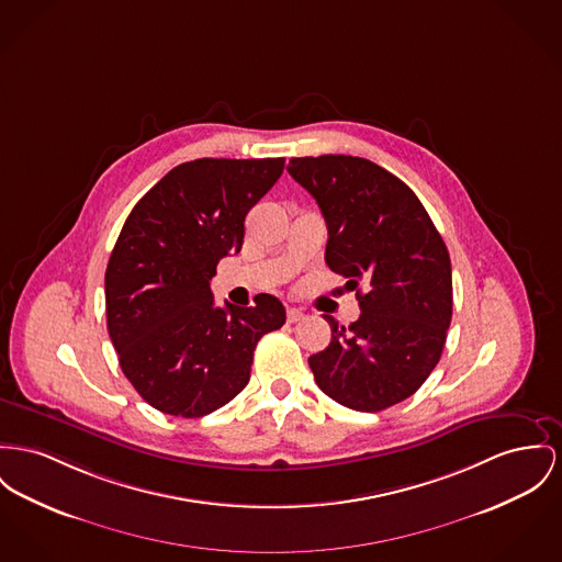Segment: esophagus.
I'll return each mask as SVG.
<instances>
[{"instance_id": "obj_1", "label": "esophagus", "mask_w": 562, "mask_h": 562, "mask_svg": "<svg viewBox=\"0 0 562 562\" xmlns=\"http://www.w3.org/2000/svg\"><path fill=\"white\" fill-rule=\"evenodd\" d=\"M302 317H304V313H302L300 308H296V306H288V322H290V324H296Z\"/></svg>"}]
</instances>
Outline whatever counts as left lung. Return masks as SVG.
Returning <instances> with one entry per match:
<instances>
[{
	"instance_id": "8db88e82",
	"label": "left lung",
	"mask_w": 562,
	"mask_h": 562,
	"mask_svg": "<svg viewBox=\"0 0 562 562\" xmlns=\"http://www.w3.org/2000/svg\"><path fill=\"white\" fill-rule=\"evenodd\" d=\"M288 172L322 209L326 263L360 302V317L338 326L308 358L322 392L356 412L405 398L437 367L451 322V263L417 195L364 157H294Z\"/></svg>"
}]
</instances>
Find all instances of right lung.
Returning <instances> with one entry per match:
<instances>
[{
	"instance_id": "right-lung-1",
	"label": "right lung",
	"mask_w": 562,
	"mask_h": 562,
	"mask_svg": "<svg viewBox=\"0 0 562 562\" xmlns=\"http://www.w3.org/2000/svg\"><path fill=\"white\" fill-rule=\"evenodd\" d=\"M283 157H202L172 168L132 209L106 266V326L121 371L157 412L202 417L251 376L258 340L285 306H215L217 263L238 254L245 217L277 183Z\"/></svg>"
}]
</instances>
